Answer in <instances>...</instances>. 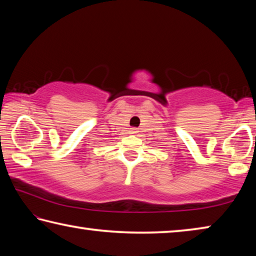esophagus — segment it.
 <instances>
[{"mask_svg":"<svg viewBox=\"0 0 256 256\" xmlns=\"http://www.w3.org/2000/svg\"><path fill=\"white\" fill-rule=\"evenodd\" d=\"M130 132H131L132 134H136V133H138V131L136 128H130Z\"/></svg>","mask_w":256,"mask_h":256,"instance_id":"esophagus-1","label":"esophagus"}]
</instances>
